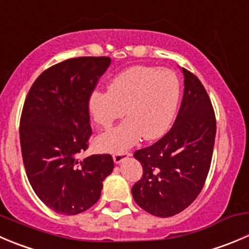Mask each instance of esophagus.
Wrapping results in <instances>:
<instances>
[{
	"label": "esophagus",
	"instance_id": "obj_1",
	"mask_svg": "<svg viewBox=\"0 0 249 249\" xmlns=\"http://www.w3.org/2000/svg\"><path fill=\"white\" fill-rule=\"evenodd\" d=\"M129 156H131V153H129V152L115 153V154H113V160H114L115 164H119V163H122L123 160H125V159H126Z\"/></svg>",
	"mask_w": 249,
	"mask_h": 249
}]
</instances>
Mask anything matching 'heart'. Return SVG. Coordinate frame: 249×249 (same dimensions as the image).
<instances>
[{
    "label": "heart",
    "mask_w": 249,
    "mask_h": 249,
    "mask_svg": "<svg viewBox=\"0 0 249 249\" xmlns=\"http://www.w3.org/2000/svg\"><path fill=\"white\" fill-rule=\"evenodd\" d=\"M180 91L178 78L168 69L135 66L118 74L110 81L108 92L96 91L91 95L89 110L103 129L112 126L124 113L129 119L101 135L96 141L98 148L122 153L141 136L144 140L163 136L173 123Z\"/></svg>",
    "instance_id": "1"
}]
</instances>
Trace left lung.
Wrapping results in <instances>:
<instances>
[{
  "label": "left lung",
  "mask_w": 249,
  "mask_h": 249,
  "mask_svg": "<svg viewBox=\"0 0 249 249\" xmlns=\"http://www.w3.org/2000/svg\"><path fill=\"white\" fill-rule=\"evenodd\" d=\"M183 97L171 129L152 146L135 152L143 174L132 197L143 211L168 218L199 195L209 173L216 122L209 96L196 75L182 68Z\"/></svg>",
  "instance_id": "obj_1"
}]
</instances>
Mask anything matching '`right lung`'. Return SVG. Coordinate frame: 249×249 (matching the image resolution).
Here are the masks:
<instances>
[{
	"label": "right lung",
	"instance_id": "1",
	"mask_svg": "<svg viewBox=\"0 0 249 249\" xmlns=\"http://www.w3.org/2000/svg\"><path fill=\"white\" fill-rule=\"evenodd\" d=\"M109 57H78L46 69L35 80L20 117L21 156L36 196L64 215L83 213L100 199L114 168L110 154L79 159L89 148V101Z\"/></svg>",
	"mask_w": 249,
	"mask_h": 249
}]
</instances>
